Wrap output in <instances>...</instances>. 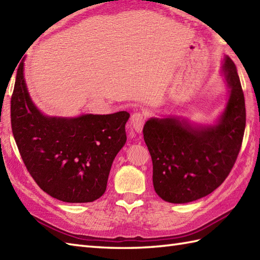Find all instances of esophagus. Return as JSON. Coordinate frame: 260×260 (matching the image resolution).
<instances>
[{"instance_id":"1","label":"esophagus","mask_w":260,"mask_h":260,"mask_svg":"<svg viewBox=\"0 0 260 260\" xmlns=\"http://www.w3.org/2000/svg\"><path fill=\"white\" fill-rule=\"evenodd\" d=\"M145 119H146L145 115L142 113H135L132 115V117L129 119V125L136 134L142 133V129H143V126H144Z\"/></svg>"}]
</instances>
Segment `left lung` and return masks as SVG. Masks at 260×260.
<instances>
[{
  "mask_svg": "<svg viewBox=\"0 0 260 260\" xmlns=\"http://www.w3.org/2000/svg\"><path fill=\"white\" fill-rule=\"evenodd\" d=\"M220 76L228 88V101L217 119L196 123L165 115L144 125L154 190L164 201L187 203L210 194L221 185L238 156L246 127L245 97L236 64L228 56Z\"/></svg>",
  "mask_w": 260,
  "mask_h": 260,
  "instance_id": "8db88e82",
  "label": "left lung"
}]
</instances>
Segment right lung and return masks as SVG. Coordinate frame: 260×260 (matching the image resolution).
I'll return each mask as SVG.
<instances>
[{
	"mask_svg": "<svg viewBox=\"0 0 260 260\" xmlns=\"http://www.w3.org/2000/svg\"><path fill=\"white\" fill-rule=\"evenodd\" d=\"M24 59L11 98V124L27 171L43 191L60 201L97 200L106 191L114 158L126 143L129 114H43L27 90Z\"/></svg>",
	"mask_w": 260,
	"mask_h": 260,
	"instance_id": "add662e5",
	"label": "right lung"
}]
</instances>
